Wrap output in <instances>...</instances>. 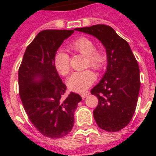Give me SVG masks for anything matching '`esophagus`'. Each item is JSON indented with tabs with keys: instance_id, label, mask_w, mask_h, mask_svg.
I'll use <instances>...</instances> for the list:
<instances>
[{
	"instance_id": "1",
	"label": "esophagus",
	"mask_w": 156,
	"mask_h": 156,
	"mask_svg": "<svg viewBox=\"0 0 156 156\" xmlns=\"http://www.w3.org/2000/svg\"><path fill=\"white\" fill-rule=\"evenodd\" d=\"M89 94H90L89 91H84V92L80 93V95L82 98H86L87 95H89Z\"/></svg>"
}]
</instances>
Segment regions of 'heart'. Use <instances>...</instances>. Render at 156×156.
<instances>
[{
	"instance_id": "1",
	"label": "heart",
	"mask_w": 156,
	"mask_h": 156,
	"mask_svg": "<svg viewBox=\"0 0 156 156\" xmlns=\"http://www.w3.org/2000/svg\"><path fill=\"white\" fill-rule=\"evenodd\" d=\"M69 52H76L85 56L84 68L90 67L95 70H100L107 62V54L102 48H95V42L86 36H81L69 43L68 45ZM70 57L67 52L62 50L57 51L53 57L54 67L62 76L67 75L70 70ZM95 74L90 69L75 72L69 78L67 85L70 90L82 92L87 90L95 82Z\"/></svg>"
}]
</instances>
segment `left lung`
Segmentation results:
<instances>
[{"label": "left lung", "mask_w": 156, "mask_h": 156, "mask_svg": "<svg viewBox=\"0 0 156 156\" xmlns=\"http://www.w3.org/2000/svg\"><path fill=\"white\" fill-rule=\"evenodd\" d=\"M75 30L95 36L106 48V73L90 90L98 98L93 115L100 129L108 132L121 130L135 112L141 85L138 61L128 43L111 27L98 24Z\"/></svg>", "instance_id": "8db88e82"}]
</instances>
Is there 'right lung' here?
Wrapping results in <instances>:
<instances>
[{"mask_svg":"<svg viewBox=\"0 0 156 156\" xmlns=\"http://www.w3.org/2000/svg\"><path fill=\"white\" fill-rule=\"evenodd\" d=\"M73 31H40L27 48L18 69L23 108L36 129L49 138H62L72 130L73 113L82 100L80 95L73 92L65 96L66 86L53 64L58 48ZM36 77L41 79L35 81Z\"/></svg>","mask_w":156,"mask_h":156,"instance_id":"obj_1","label":"right lung"}]
</instances>
